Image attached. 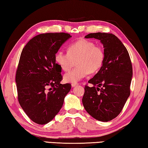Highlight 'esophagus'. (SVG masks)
Listing matches in <instances>:
<instances>
[{
    "instance_id": "esophagus-1",
    "label": "esophagus",
    "mask_w": 148,
    "mask_h": 148,
    "mask_svg": "<svg viewBox=\"0 0 148 148\" xmlns=\"http://www.w3.org/2000/svg\"><path fill=\"white\" fill-rule=\"evenodd\" d=\"M78 85H79L78 83H72L71 84L72 87H75V86H78Z\"/></svg>"
}]
</instances>
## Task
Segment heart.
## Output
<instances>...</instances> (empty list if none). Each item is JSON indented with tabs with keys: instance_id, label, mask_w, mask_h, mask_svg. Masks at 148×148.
Segmentation results:
<instances>
[{
	"instance_id": "1",
	"label": "heart",
	"mask_w": 148,
	"mask_h": 148,
	"mask_svg": "<svg viewBox=\"0 0 148 148\" xmlns=\"http://www.w3.org/2000/svg\"><path fill=\"white\" fill-rule=\"evenodd\" d=\"M54 59L64 71H68L77 61V67L65 74V82L76 83L90 73L97 71L101 67L104 53L102 48L87 40H80L69 46L67 53L59 50Z\"/></svg>"
}]
</instances>
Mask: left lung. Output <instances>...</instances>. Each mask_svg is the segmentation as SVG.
Returning a JSON list of instances; mask_svg holds the SVG:
<instances>
[{"label":"left lung","instance_id":"8db88e82","mask_svg":"<svg viewBox=\"0 0 148 148\" xmlns=\"http://www.w3.org/2000/svg\"><path fill=\"white\" fill-rule=\"evenodd\" d=\"M86 38L100 40L104 60L99 71L85 86L82 104L86 112L101 121H108L119 115L130 95L133 67L127 50L112 34L90 33Z\"/></svg>","mask_w":148,"mask_h":148}]
</instances>
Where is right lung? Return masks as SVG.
<instances>
[{
    "label": "right lung",
    "mask_w": 148,
    "mask_h": 148,
    "mask_svg": "<svg viewBox=\"0 0 148 148\" xmlns=\"http://www.w3.org/2000/svg\"><path fill=\"white\" fill-rule=\"evenodd\" d=\"M71 37L64 32L41 34L31 39L21 54L15 76L18 100L28 118L40 125L55 117L71 88L69 83L60 84L62 69L54 59Z\"/></svg>",
    "instance_id": "1"
}]
</instances>
